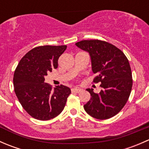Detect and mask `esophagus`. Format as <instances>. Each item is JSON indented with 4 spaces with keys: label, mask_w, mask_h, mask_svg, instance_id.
<instances>
[{
    "label": "esophagus",
    "mask_w": 149,
    "mask_h": 149,
    "mask_svg": "<svg viewBox=\"0 0 149 149\" xmlns=\"http://www.w3.org/2000/svg\"><path fill=\"white\" fill-rule=\"evenodd\" d=\"M72 92L74 93H79L81 91V88H73L71 89Z\"/></svg>",
    "instance_id": "1"
}]
</instances>
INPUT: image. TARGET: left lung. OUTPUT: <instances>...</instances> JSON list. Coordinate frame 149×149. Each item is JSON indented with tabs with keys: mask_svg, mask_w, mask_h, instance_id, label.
Segmentation results:
<instances>
[{
	"mask_svg": "<svg viewBox=\"0 0 149 149\" xmlns=\"http://www.w3.org/2000/svg\"><path fill=\"white\" fill-rule=\"evenodd\" d=\"M76 45L88 52L92 71L97 75L94 82H101L99 94L86 88L91 99L84 105V109L96 119H109L123 109L130 94L133 80L128 60L120 49L107 42L82 40Z\"/></svg>",
	"mask_w": 149,
	"mask_h": 149,
	"instance_id": "left-lung-1",
	"label": "left lung"
}]
</instances>
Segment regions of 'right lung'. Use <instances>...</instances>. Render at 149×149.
Listing matches in <instances>:
<instances>
[{"label": "right lung", "instance_id": "1", "mask_svg": "<svg viewBox=\"0 0 149 149\" xmlns=\"http://www.w3.org/2000/svg\"><path fill=\"white\" fill-rule=\"evenodd\" d=\"M67 46H40L29 51L22 58L13 76L16 95L24 109L32 118L48 120L63 110L71 93L65 86L53 90L45 83V76L58 68L59 57Z\"/></svg>", "mask_w": 149, "mask_h": 149}]
</instances>
